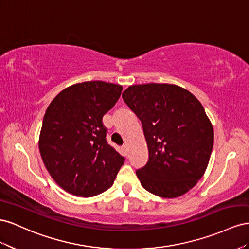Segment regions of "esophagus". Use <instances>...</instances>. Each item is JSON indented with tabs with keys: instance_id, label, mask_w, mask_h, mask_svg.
<instances>
[{
	"instance_id": "1",
	"label": "esophagus",
	"mask_w": 249,
	"mask_h": 249,
	"mask_svg": "<svg viewBox=\"0 0 249 249\" xmlns=\"http://www.w3.org/2000/svg\"><path fill=\"white\" fill-rule=\"evenodd\" d=\"M123 150H124V152L127 154V153H128V150H129V148H128V145H124L123 146Z\"/></svg>"
}]
</instances>
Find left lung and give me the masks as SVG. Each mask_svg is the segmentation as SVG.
<instances>
[{
  "label": "left lung",
  "mask_w": 249,
  "mask_h": 249,
  "mask_svg": "<svg viewBox=\"0 0 249 249\" xmlns=\"http://www.w3.org/2000/svg\"><path fill=\"white\" fill-rule=\"evenodd\" d=\"M122 98L142 122L148 146L147 164L137 170L142 186L164 198L186 194L204 174L214 145L203 106L168 83L131 85Z\"/></svg>",
  "instance_id": "left-lung-1"
}]
</instances>
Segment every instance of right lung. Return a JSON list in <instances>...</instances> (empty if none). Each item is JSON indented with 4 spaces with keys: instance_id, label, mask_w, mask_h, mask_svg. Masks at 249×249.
I'll use <instances>...</instances> for the list:
<instances>
[{
    "instance_id": "right-lung-1",
    "label": "right lung",
    "mask_w": 249,
    "mask_h": 249,
    "mask_svg": "<svg viewBox=\"0 0 249 249\" xmlns=\"http://www.w3.org/2000/svg\"><path fill=\"white\" fill-rule=\"evenodd\" d=\"M119 84L77 83L50 103L42 121L39 151L52 178L68 193L91 197L112 186L125 159L107 144L102 118L122 93Z\"/></svg>"
}]
</instances>
